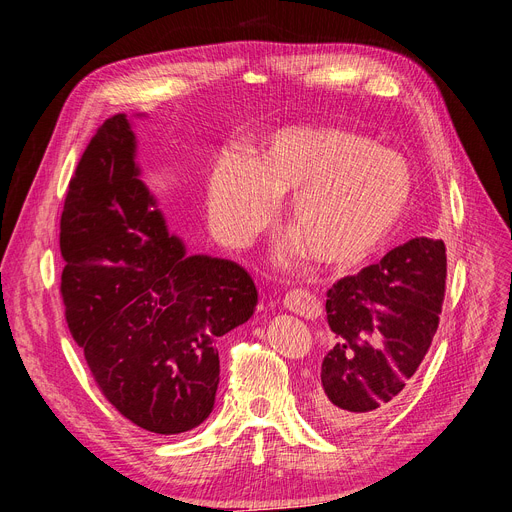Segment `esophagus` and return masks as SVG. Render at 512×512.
<instances>
[{
  "label": "esophagus",
  "instance_id": "1",
  "mask_svg": "<svg viewBox=\"0 0 512 512\" xmlns=\"http://www.w3.org/2000/svg\"><path fill=\"white\" fill-rule=\"evenodd\" d=\"M284 307L307 319H317L321 315V303L309 290H288L284 294Z\"/></svg>",
  "mask_w": 512,
  "mask_h": 512
}]
</instances>
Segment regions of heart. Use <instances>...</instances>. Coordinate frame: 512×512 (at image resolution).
Segmentation results:
<instances>
[{
    "instance_id": "heart-1",
    "label": "heart",
    "mask_w": 512,
    "mask_h": 512,
    "mask_svg": "<svg viewBox=\"0 0 512 512\" xmlns=\"http://www.w3.org/2000/svg\"><path fill=\"white\" fill-rule=\"evenodd\" d=\"M405 157L336 128H286L255 157L224 153L207 180L213 234L245 249L267 228L278 197L290 190L294 236L280 251H309L334 267L357 265L378 249L411 199Z\"/></svg>"
}]
</instances>
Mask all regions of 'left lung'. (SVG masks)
<instances>
[{"instance_id":"1","label":"left lung","mask_w":512,"mask_h":512,"mask_svg":"<svg viewBox=\"0 0 512 512\" xmlns=\"http://www.w3.org/2000/svg\"><path fill=\"white\" fill-rule=\"evenodd\" d=\"M444 290L446 247L425 236L328 290L332 346L317 390L324 421L361 427L396 405L432 346Z\"/></svg>"}]
</instances>
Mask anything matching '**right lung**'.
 I'll list each match as a JSON object with an SVG mask.
<instances>
[{
  "mask_svg": "<svg viewBox=\"0 0 512 512\" xmlns=\"http://www.w3.org/2000/svg\"><path fill=\"white\" fill-rule=\"evenodd\" d=\"M60 253L68 330L101 394L153 434L201 425L220 384L215 342L253 315L257 288L234 261L184 255L139 180L124 114L78 159Z\"/></svg>",
  "mask_w": 512,
  "mask_h": 512,
  "instance_id": "right-lung-1",
  "label": "right lung"
}]
</instances>
